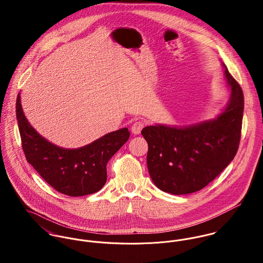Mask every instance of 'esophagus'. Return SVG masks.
<instances>
[{
  "label": "esophagus",
  "mask_w": 263,
  "mask_h": 263,
  "mask_svg": "<svg viewBox=\"0 0 263 263\" xmlns=\"http://www.w3.org/2000/svg\"><path fill=\"white\" fill-rule=\"evenodd\" d=\"M145 126V122L142 120H137L134 122L133 126H132V132L135 135H139L141 133V130L143 129V127Z\"/></svg>",
  "instance_id": "esophagus-1"
}]
</instances>
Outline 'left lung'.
Instances as JSON below:
<instances>
[{
  "label": "left lung",
  "instance_id": "1",
  "mask_svg": "<svg viewBox=\"0 0 263 263\" xmlns=\"http://www.w3.org/2000/svg\"><path fill=\"white\" fill-rule=\"evenodd\" d=\"M225 68L230 101L216 119L184 127L162 124L146 126L147 165L151 178L172 194L198 191L212 182L234 159L241 139L243 91Z\"/></svg>",
  "mask_w": 263,
  "mask_h": 263
}]
</instances>
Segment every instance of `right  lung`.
<instances>
[{
	"label": "right lung",
	"mask_w": 263,
	"mask_h": 263,
	"mask_svg": "<svg viewBox=\"0 0 263 263\" xmlns=\"http://www.w3.org/2000/svg\"><path fill=\"white\" fill-rule=\"evenodd\" d=\"M16 117L28 163L51 187L69 196L95 193L103 187L108 161L129 138L124 127L78 149L60 148L30 125L22 110L20 93L16 100Z\"/></svg>",
	"instance_id": "obj_1"
}]
</instances>
